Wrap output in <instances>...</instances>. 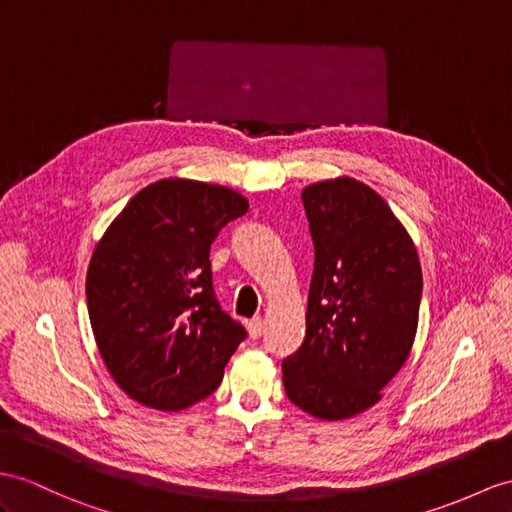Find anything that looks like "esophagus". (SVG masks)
Segmentation results:
<instances>
[{"instance_id": "1", "label": "esophagus", "mask_w": 512, "mask_h": 512, "mask_svg": "<svg viewBox=\"0 0 512 512\" xmlns=\"http://www.w3.org/2000/svg\"><path fill=\"white\" fill-rule=\"evenodd\" d=\"M247 332H249V336H252V339H258V336H263V332H265V321L260 319V317H256V319H252V321H247Z\"/></svg>"}]
</instances>
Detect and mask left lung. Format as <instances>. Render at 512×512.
Here are the masks:
<instances>
[{
  "instance_id": "left-lung-1",
  "label": "left lung",
  "mask_w": 512,
  "mask_h": 512,
  "mask_svg": "<svg viewBox=\"0 0 512 512\" xmlns=\"http://www.w3.org/2000/svg\"><path fill=\"white\" fill-rule=\"evenodd\" d=\"M315 245L306 336L282 363L289 400L317 419H350L380 402L406 363L421 302L413 239L384 199L354 178L302 191Z\"/></svg>"
}]
</instances>
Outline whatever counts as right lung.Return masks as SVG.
<instances>
[{
    "instance_id": "obj_1",
    "label": "right lung",
    "mask_w": 512,
    "mask_h": 512,
    "mask_svg": "<svg viewBox=\"0 0 512 512\" xmlns=\"http://www.w3.org/2000/svg\"><path fill=\"white\" fill-rule=\"evenodd\" d=\"M247 208L228 186L165 178L136 193L95 245L91 328L132 400L176 413L221 384L247 332L217 302L210 243Z\"/></svg>"
}]
</instances>
